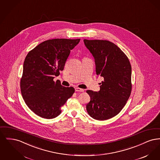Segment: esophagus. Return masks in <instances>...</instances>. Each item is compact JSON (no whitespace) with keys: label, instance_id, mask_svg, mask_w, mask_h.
I'll use <instances>...</instances> for the list:
<instances>
[{"label":"esophagus","instance_id":"1","mask_svg":"<svg viewBox=\"0 0 160 160\" xmlns=\"http://www.w3.org/2000/svg\"><path fill=\"white\" fill-rule=\"evenodd\" d=\"M75 91L76 92H84V90L83 89H80V88H76L75 89Z\"/></svg>","mask_w":160,"mask_h":160}]
</instances>
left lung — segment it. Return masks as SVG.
I'll list each match as a JSON object with an SVG mask.
<instances>
[{"mask_svg": "<svg viewBox=\"0 0 160 160\" xmlns=\"http://www.w3.org/2000/svg\"><path fill=\"white\" fill-rule=\"evenodd\" d=\"M84 43L94 57L97 75L104 78L99 91H86L91 97L86 110L92 118L104 121L118 114L129 98L131 66L127 55L109 41L84 39Z\"/></svg>", "mask_w": 160, "mask_h": 160, "instance_id": "obj_1", "label": "left lung"}]
</instances>
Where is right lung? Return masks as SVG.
<instances>
[{"mask_svg": "<svg viewBox=\"0 0 160 160\" xmlns=\"http://www.w3.org/2000/svg\"><path fill=\"white\" fill-rule=\"evenodd\" d=\"M80 40L48 39L27 54L20 80L21 92L26 105L39 116L57 117L61 113V107L74 93L73 87H64L53 79L63 70L71 50Z\"/></svg>", "mask_w": 160, "mask_h": 160, "instance_id": "right-lung-1", "label": "right lung"}]
</instances>
